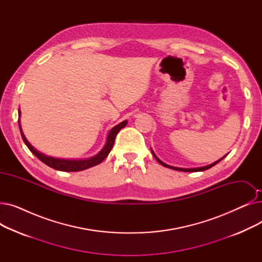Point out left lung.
Listing matches in <instances>:
<instances>
[{
    "mask_svg": "<svg viewBox=\"0 0 262 262\" xmlns=\"http://www.w3.org/2000/svg\"><path fill=\"white\" fill-rule=\"evenodd\" d=\"M150 150H152V154L154 155V157L156 158V160L161 164V166H163V167H166V168H169V169H172V170H176V171H183V172H201V171H205V170H208V169H210L211 167H213V166H215V164L217 163V162H220L221 161L225 156H223L222 158H220L219 160H216V161H214L213 163H210V164H208V166H205V167H200V168H189V169H187V168H177V167H173V166H169V164H167V163H164L163 161H161L156 155H155V153H154V150L150 148Z\"/></svg>",
    "mask_w": 262,
    "mask_h": 262,
    "instance_id": "8db88e82",
    "label": "left lung"
}]
</instances>
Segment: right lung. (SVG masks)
<instances>
[{
	"mask_svg": "<svg viewBox=\"0 0 262 262\" xmlns=\"http://www.w3.org/2000/svg\"><path fill=\"white\" fill-rule=\"evenodd\" d=\"M20 117H21V112L19 109V128H20V133L22 136V139L24 141V143L26 144V146L29 147V149L31 152L43 163H46L47 166L55 169V170H58V171H63V172H78V171H82V170H86L89 169L91 167L94 166H98L99 163H101L110 153V150H112L114 143H115V139L116 137L119 133V130L123 127L126 126L127 124V120L121 122L118 125L114 126L112 129L108 132L107 135V138H106V142L104 144V146L102 147V149L100 152L90 157V158H85V159H64V158H57V157H52L49 155H46L43 153H41L40 150L36 149L30 142L29 140L26 139V137L22 130L21 127V123H20Z\"/></svg>",
	"mask_w": 262,
	"mask_h": 262,
	"instance_id": "1",
	"label": "right lung"
}]
</instances>
